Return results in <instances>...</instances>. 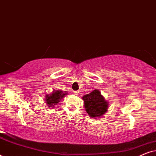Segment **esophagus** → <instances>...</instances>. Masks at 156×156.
Listing matches in <instances>:
<instances>
[{
    "mask_svg": "<svg viewBox=\"0 0 156 156\" xmlns=\"http://www.w3.org/2000/svg\"><path fill=\"white\" fill-rule=\"evenodd\" d=\"M79 93H80V92H79L78 91H74V95H78Z\"/></svg>",
    "mask_w": 156,
    "mask_h": 156,
    "instance_id": "obj_1",
    "label": "esophagus"
}]
</instances>
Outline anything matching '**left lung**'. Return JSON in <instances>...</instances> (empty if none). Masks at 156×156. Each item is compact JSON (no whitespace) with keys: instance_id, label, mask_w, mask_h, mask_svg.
<instances>
[{"instance_id":"8db88e82","label":"left lung","mask_w":156,"mask_h":156,"mask_svg":"<svg viewBox=\"0 0 156 156\" xmlns=\"http://www.w3.org/2000/svg\"><path fill=\"white\" fill-rule=\"evenodd\" d=\"M82 99L84 102L85 110L92 118L101 116L108 109V102L97 89L83 96Z\"/></svg>"}]
</instances>
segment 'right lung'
I'll use <instances>...</instances> for the list:
<instances>
[{
	"label": "right lung",
	"instance_id": "1",
	"mask_svg": "<svg viewBox=\"0 0 156 156\" xmlns=\"http://www.w3.org/2000/svg\"><path fill=\"white\" fill-rule=\"evenodd\" d=\"M66 94H67V93H64L62 91H54L52 94H50V95H47L45 99L46 104L50 107H52L55 104H58Z\"/></svg>",
	"mask_w": 156,
	"mask_h": 156
}]
</instances>
